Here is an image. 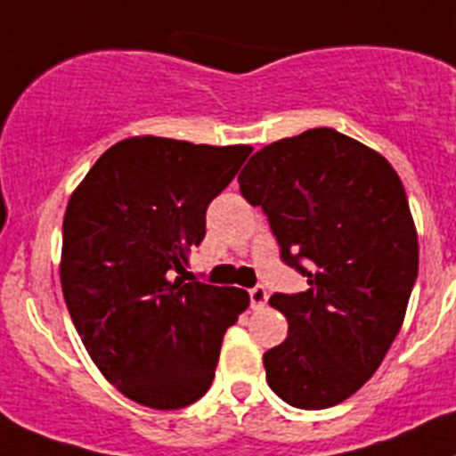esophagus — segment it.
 Here are the masks:
<instances>
[{
	"mask_svg": "<svg viewBox=\"0 0 456 456\" xmlns=\"http://www.w3.org/2000/svg\"><path fill=\"white\" fill-rule=\"evenodd\" d=\"M266 301H269V292H266V287L257 285V287H252L250 289V304L255 311H259V308H264L266 305Z\"/></svg>",
	"mask_w": 456,
	"mask_h": 456,
	"instance_id": "34e87169",
	"label": "esophagus"
}]
</instances>
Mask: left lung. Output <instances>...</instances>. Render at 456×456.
<instances>
[{
	"label": "left lung",
	"instance_id": "left-lung-1",
	"mask_svg": "<svg viewBox=\"0 0 456 456\" xmlns=\"http://www.w3.org/2000/svg\"><path fill=\"white\" fill-rule=\"evenodd\" d=\"M239 185L269 217L282 262L311 285L269 299L289 324L264 352L269 387L304 411L350 399L399 334L417 278V229L399 174L369 145L317 127L264 145Z\"/></svg>",
	"mask_w": 456,
	"mask_h": 456
}]
</instances>
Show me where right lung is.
Listing matches in <instances>:
<instances>
[{"mask_svg":"<svg viewBox=\"0 0 456 456\" xmlns=\"http://www.w3.org/2000/svg\"><path fill=\"white\" fill-rule=\"evenodd\" d=\"M250 152L132 136L69 199L60 259L69 315L97 369L136 403L178 411L201 399L224 331L250 305L239 287L185 282L206 208Z\"/></svg>","mask_w":456,"mask_h":456,"instance_id":"right-lung-1","label":"right lung"}]
</instances>
